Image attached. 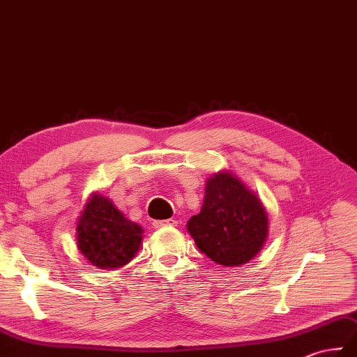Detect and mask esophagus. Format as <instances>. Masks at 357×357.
Listing matches in <instances>:
<instances>
[{
    "label": "esophagus",
    "mask_w": 357,
    "mask_h": 357,
    "mask_svg": "<svg viewBox=\"0 0 357 357\" xmlns=\"http://www.w3.org/2000/svg\"><path fill=\"white\" fill-rule=\"evenodd\" d=\"M177 221L174 218H168V220H155L153 221V227L154 229H162V227H166V226H176Z\"/></svg>",
    "instance_id": "1"
}]
</instances>
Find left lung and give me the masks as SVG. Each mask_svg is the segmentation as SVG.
<instances>
[{
	"instance_id": "obj_1",
	"label": "left lung",
	"mask_w": 357,
	"mask_h": 357,
	"mask_svg": "<svg viewBox=\"0 0 357 357\" xmlns=\"http://www.w3.org/2000/svg\"><path fill=\"white\" fill-rule=\"evenodd\" d=\"M197 248L225 267L250 261L267 238L268 220L263 203L229 172L208 180L199 215L188 221Z\"/></svg>"
}]
</instances>
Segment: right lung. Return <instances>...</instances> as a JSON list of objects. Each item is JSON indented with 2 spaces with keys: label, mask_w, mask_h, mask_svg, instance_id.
Segmentation results:
<instances>
[{
  "label": "right lung",
  "mask_w": 357,
  "mask_h": 357,
  "mask_svg": "<svg viewBox=\"0 0 357 357\" xmlns=\"http://www.w3.org/2000/svg\"><path fill=\"white\" fill-rule=\"evenodd\" d=\"M77 248L93 266L122 267L142 244V227L126 220L113 202L94 194L77 221Z\"/></svg>",
  "instance_id": "1"
}]
</instances>
